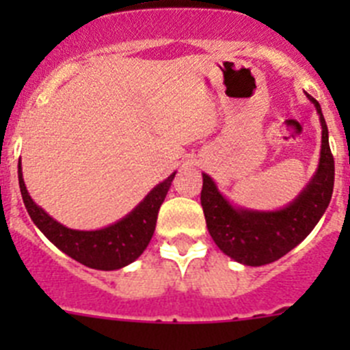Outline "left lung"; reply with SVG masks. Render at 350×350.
<instances>
[{"label": "left lung", "mask_w": 350, "mask_h": 350, "mask_svg": "<svg viewBox=\"0 0 350 350\" xmlns=\"http://www.w3.org/2000/svg\"><path fill=\"white\" fill-rule=\"evenodd\" d=\"M319 113L323 140L317 170L301 193L280 210L237 206L222 196L212 177L203 173L202 206L210 237L226 256L247 267H262L286 256L310 234L326 212L335 184V161L319 101L307 94Z\"/></svg>", "instance_id": "8db88e82"}]
</instances>
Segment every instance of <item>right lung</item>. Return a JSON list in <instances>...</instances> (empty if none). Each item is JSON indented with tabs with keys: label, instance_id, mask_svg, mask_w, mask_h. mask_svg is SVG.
<instances>
[{
	"label": "right lung",
	"instance_id": "1",
	"mask_svg": "<svg viewBox=\"0 0 350 350\" xmlns=\"http://www.w3.org/2000/svg\"><path fill=\"white\" fill-rule=\"evenodd\" d=\"M175 173L177 172H173L168 178L159 182L126 217L107 228L92 231L66 228L52 219L42 206L36 205L31 200L24 184L21 163H18V187L31 221L35 222L36 228L57 249L85 267L110 271L128 267L129 262L140 258L142 252L147 249L156 230L157 213L168 194Z\"/></svg>",
	"mask_w": 350,
	"mask_h": 350
}]
</instances>
